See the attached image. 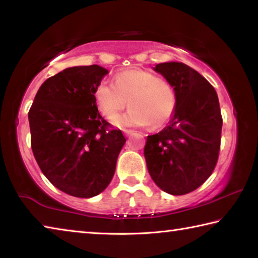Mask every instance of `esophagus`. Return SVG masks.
I'll return each mask as SVG.
<instances>
[{"instance_id":"34e87169","label":"esophagus","mask_w":258,"mask_h":258,"mask_svg":"<svg viewBox=\"0 0 258 258\" xmlns=\"http://www.w3.org/2000/svg\"><path fill=\"white\" fill-rule=\"evenodd\" d=\"M124 134L126 135V137H131V135L134 134V131H132V130H124Z\"/></svg>"}]
</instances>
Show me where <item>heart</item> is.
<instances>
[{"mask_svg":"<svg viewBox=\"0 0 258 258\" xmlns=\"http://www.w3.org/2000/svg\"><path fill=\"white\" fill-rule=\"evenodd\" d=\"M99 111L107 118L118 115L128 101L130 110L117 117V126L160 127L172 118L176 107V95L172 85L154 74L131 69L117 74L113 84L100 83L94 91Z\"/></svg>","mask_w":258,"mask_h":258,"instance_id":"1","label":"heart"}]
</instances>
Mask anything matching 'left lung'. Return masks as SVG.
<instances>
[{
	"mask_svg": "<svg viewBox=\"0 0 258 258\" xmlns=\"http://www.w3.org/2000/svg\"><path fill=\"white\" fill-rule=\"evenodd\" d=\"M154 71L172 85L176 107L168 125L147 137V167L161 190L185 195L202 185L216 166L223 124L220 102L206 78L185 63L163 62Z\"/></svg>",
	"mask_w": 258,
	"mask_h": 258,
	"instance_id": "left-lung-1",
	"label": "left lung"
}]
</instances>
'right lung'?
<instances>
[{"label":"right lung","mask_w":258,"mask_h":258,"mask_svg":"<svg viewBox=\"0 0 258 258\" xmlns=\"http://www.w3.org/2000/svg\"><path fill=\"white\" fill-rule=\"evenodd\" d=\"M109 72L98 64L63 69L43 83L28 112L30 143L42 173L78 198L106 189L126 139L98 111L94 91Z\"/></svg>","instance_id":"1"}]
</instances>
